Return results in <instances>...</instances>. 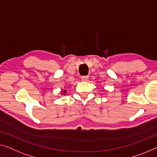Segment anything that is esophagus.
I'll return each instance as SVG.
<instances>
[{
    "mask_svg": "<svg viewBox=\"0 0 157 157\" xmlns=\"http://www.w3.org/2000/svg\"><path fill=\"white\" fill-rule=\"evenodd\" d=\"M88 79H89V76H82V77H81L82 81H83V82L87 81Z\"/></svg>",
    "mask_w": 157,
    "mask_h": 157,
    "instance_id": "1",
    "label": "esophagus"
}]
</instances>
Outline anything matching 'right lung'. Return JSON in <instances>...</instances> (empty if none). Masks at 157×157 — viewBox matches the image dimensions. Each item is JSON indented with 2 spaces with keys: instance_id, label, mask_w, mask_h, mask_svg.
Instances as JSON below:
<instances>
[{
  "instance_id": "add662e5",
  "label": "right lung",
  "mask_w": 157,
  "mask_h": 157,
  "mask_svg": "<svg viewBox=\"0 0 157 157\" xmlns=\"http://www.w3.org/2000/svg\"><path fill=\"white\" fill-rule=\"evenodd\" d=\"M61 92H62V93H61L62 94L64 95V94H65V93H66V90H62Z\"/></svg>"
}]
</instances>
